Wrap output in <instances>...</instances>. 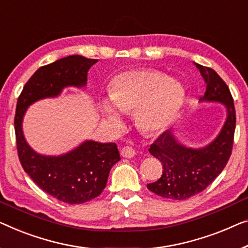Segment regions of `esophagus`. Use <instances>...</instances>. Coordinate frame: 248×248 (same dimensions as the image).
<instances>
[{"instance_id":"1","label":"esophagus","mask_w":248,"mask_h":248,"mask_svg":"<svg viewBox=\"0 0 248 248\" xmlns=\"http://www.w3.org/2000/svg\"><path fill=\"white\" fill-rule=\"evenodd\" d=\"M120 154L124 158H132L136 155V150L130 146H124V148H121Z\"/></svg>"}]
</instances>
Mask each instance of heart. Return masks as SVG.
Here are the masks:
<instances>
[{
	"instance_id": "heart-1",
	"label": "heart",
	"mask_w": 248,
	"mask_h": 248,
	"mask_svg": "<svg viewBox=\"0 0 248 248\" xmlns=\"http://www.w3.org/2000/svg\"><path fill=\"white\" fill-rule=\"evenodd\" d=\"M183 88L175 80L155 70H132L116 76L109 86V98L123 113L136 112L140 130L154 134L171 120L183 99ZM105 121L119 129L121 118L109 103L102 105Z\"/></svg>"
}]
</instances>
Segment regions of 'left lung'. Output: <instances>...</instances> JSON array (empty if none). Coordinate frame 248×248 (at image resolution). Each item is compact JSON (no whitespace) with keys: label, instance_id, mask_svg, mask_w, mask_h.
I'll return each instance as SVG.
<instances>
[{"label":"left lung","instance_id":"left-lung-1","mask_svg":"<svg viewBox=\"0 0 248 248\" xmlns=\"http://www.w3.org/2000/svg\"><path fill=\"white\" fill-rule=\"evenodd\" d=\"M206 81L201 100L218 101L227 108V120L218 137L202 149L180 146L167 130L155 140L149 153L162 165V175L147 188L160 197L185 201L202 193L223 171L230 159L236 127V112L230 88L215 70L196 63Z\"/></svg>","mask_w":248,"mask_h":248}]
</instances>
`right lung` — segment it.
Listing matches in <instances>:
<instances>
[{
    "label": "right lung",
    "mask_w": 248,
    "mask_h": 248,
    "mask_svg": "<svg viewBox=\"0 0 248 248\" xmlns=\"http://www.w3.org/2000/svg\"><path fill=\"white\" fill-rule=\"evenodd\" d=\"M97 61L70 55L39 68L18 95L14 117L17 155L24 171L46 194L71 205L87 202L102 193L110 169L120 160L117 145L88 140L63 156H41L25 141L22 118L28 107L39 99L58 95L66 86H84L89 69Z\"/></svg>",
    "instance_id": "right-lung-1"
}]
</instances>
